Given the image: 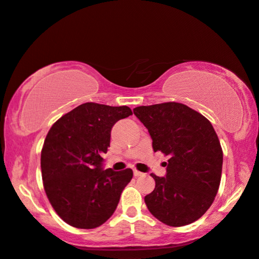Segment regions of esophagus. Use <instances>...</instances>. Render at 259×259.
<instances>
[{"label":"esophagus","instance_id":"obj_1","mask_svg":"<svg viewBox=\"0 0 259 259\" xmlns=\"http://www.w3.org/2000/svg\"><path fill=\"white\" fill-rule=\"evenodd\" d=\"M142 175H143V172H141V171L134 170V176L135 177H140V176H142Z\"/></svg>","mask_w":259,"mask_h":259}]
</instances>
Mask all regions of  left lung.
Wrapping results in <instances>:
<instances>
[{"mask_svg": "<svg viewBox=\"0 0 259 259\" xmlns=\"http://www.w3.org/2000/svg\"><path fill=\"white\" fill-rule=\"evenodd\" d=\"M134 114L150 134L154 151L169 156L166 176L151 174L156 187L144 197L149 211L170 227L194 223L211 206L221 184L223 150L212 124L177 102L142 105Z\"/></svg>", "mask_w": 259, "mask_h": 259, "instance_id": "1", "label": "left lung"}]
</instances>
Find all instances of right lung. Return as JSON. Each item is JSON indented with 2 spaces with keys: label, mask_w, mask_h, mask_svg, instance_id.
Here are the masks:
<instances>
[{
  "label": "right lung",
  "mask_w": 259,
  "mask_h": 259,
  "mask_svg": "<svg viewBox=\"0 0 259 259\" xmlns=\"http://www.w3.org/2000/svg\"><path fill=\"white\" fill-rule=\"evenodd\" d=\"M133 111L126 105L83 103L54 123L41 151L43 187L65 223L94 229L115 212L133 170H102V155L110 147V131Z\"/></svg>",
  "instance_id": "1"
}]
</instances>
